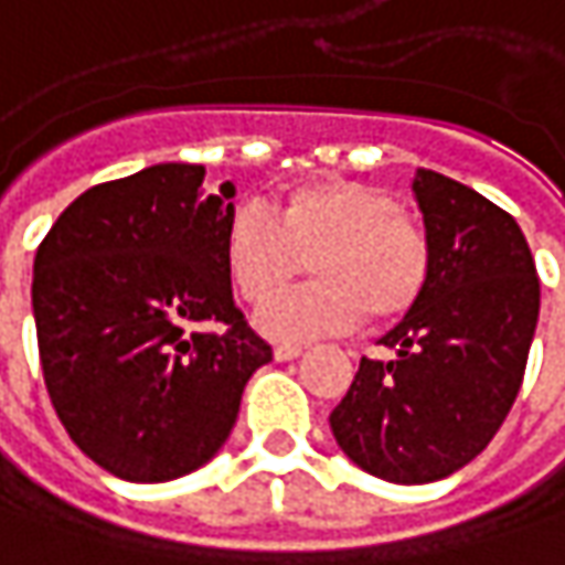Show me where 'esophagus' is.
<instances>
[{"label": "esophagus", "instance_id": "34e87169", "mask_svg": "<svg viewBox=\"0 0 565 565\" xmlns=\"http://www.w3.org/2000/svg\"><path fill=\"white\" fill-rule=\"evenodd\" d=\"M300 354H303L300 345H278V349H275V358H278V361H294V358H300Z\"/></svg>", "mask_w": 565, "mask_h": 565}]
</instances>
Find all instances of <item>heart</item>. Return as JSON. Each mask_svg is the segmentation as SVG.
<instances>
[{
  "mask_svg": "<svg viewBox=\"0 0 565 565\" xmlns=\"http://www.w3.org/2000/svg\"><path fill=\"white\" fill-rule=\"evenodd\" d=\"M310 254L317 281L255 319L268 339L349 332L364 313L396 319L422 297L431 271L428 236L377 184L316 179L287 188L275 214L239 204L226 220L223 268L252 307L280 292Z\"/></svg>",
  "mask_w": 565,
  "mask_h": 565,
  "instance_id": "b5f03b06",
  "label": "heart"
}]
</instances>
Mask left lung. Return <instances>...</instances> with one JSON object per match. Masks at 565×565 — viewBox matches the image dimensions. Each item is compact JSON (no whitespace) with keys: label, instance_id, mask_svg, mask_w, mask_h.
<instances>
[{"label":"left lung","instance_id":"left-lung-1","mask_svg":"<svg viewBox=\"0 0 565 565\" xmlns=\"http://www.w3.org/2000/svg\"><path fill=\"white\" fill-rule=\"evenodd\" d=\"M431 271L422 297L361 358L329 425L364 473L435 482L480 454L521 390L541 281L512 214L441 172L415 169Z\"/></svg>","mask_w":565,"mask_h":565}]
</instances>
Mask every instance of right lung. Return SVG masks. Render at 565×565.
<instances>
[{
	"label": "right lung",
	"mask_w": 565,
	"mask_h": 565,
	"mask_svg": "<svg viewBox=\"0 0 565 565\" xmlns=\"http://www.w3.org/2000/svg\"><path fill=\"white\" fill-rule=\"evenodd\" d=\"M233 198V182L204 188V166L159 162L88 188L34 255L53 409L120 480L169 482L204 467L226 445L249 377L271 361L223 268Z\"/></svg>",
	"instance_id": "obj_1"
}]
</instances>
